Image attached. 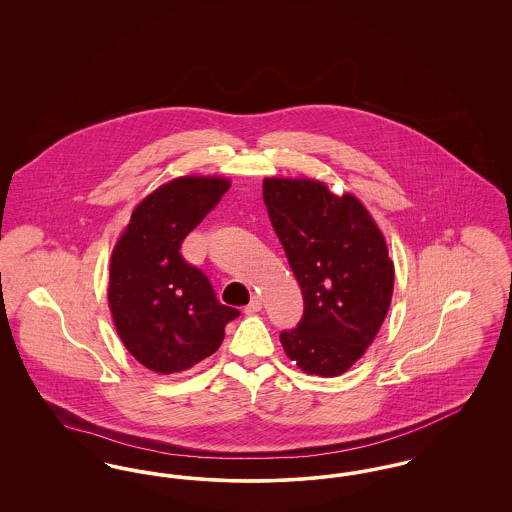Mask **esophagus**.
I'll use <instances>...</instances> for the list:
<instances>
[{"instance_id": "34e87169", "label": "esophagus", "mask_w": 512, "mask_h": 512, "mask_svg": "<svg viewBox=\"0 0 512 512\" xmlns=\"http://www.w3.org/2000/svg\"><path fill=\"white\" fill-rule=\"evenodd\" d=\"M261 307H263V299H261L259 295H253L251 301H249L247 307H245V313H247V315H253V313L261 311Z\"/></svg>"}]
</instances>
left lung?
<instances>
[{
	"label": "left lung",
	"instance_id": "1",
	"mask_svg": "<svg viewBox=\"0 0 512 512\" xmlns=\"http://www.w3.org/2000/svg\"><path fill=\"white\" fill-rule=\"evenodd\" d=\"M272 228L299 282L305 309L280 341L307 374L340 376L374 341L390 309L393 263L365 205L324 182L265 178Z\"/></svg>",
	"mask_w": 512,
	"mask_h": 512
}]
</instances>
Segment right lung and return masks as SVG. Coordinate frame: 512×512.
<instances>
[{"instance_id":"1","label":"right lung","mask_w":512,"mask_h":512,"mask_svg":"<svg viewBox=\"0 0 512 512\" xmlns=\"http://www.w3.org/2000/svg\"><path fill=\"white\" fill-rule=\"evenodd\" d=\"M228 188L219 176L163 184L134 209L113 249L107 290L113 322L128 353L153 372H182L213 355L224 326L240 317L180 253Z\"/></svg>"}]
</instances>
